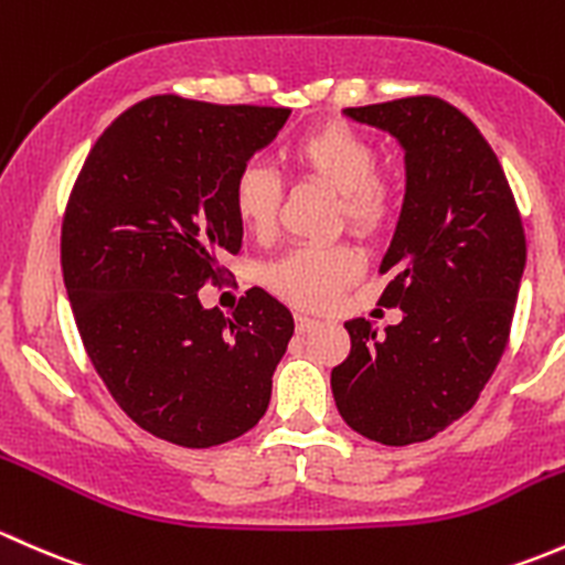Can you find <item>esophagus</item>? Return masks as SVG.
Instances as JSON below:
<instances>
[{"label":"esophagus","instance_id":"obj_1","mask_svg":"<svg viewBox=\"0 0 565 565\" xmlns=\"http://www.w3.org/2000/svg\"><path fill=\"white\" fill-rule=\"evenodd\" d=\"M318 326H321V321H318V318H310V316H296V331H299V334H310L312 329H318Z\"/></svg>","mask_w":565,"mask_h":565}]
</instances>
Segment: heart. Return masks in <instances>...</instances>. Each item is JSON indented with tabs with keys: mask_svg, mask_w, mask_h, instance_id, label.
<instances>
[{
	"mask_svg": "<svg viewBox=\"0 0 565 565\" xmlns=\"http://www.w3.org/2000/svg\"><path fill=\"white\" fill-rule=\"evenodd\" d=\"M290 162L301 177H310L340 193L345 223L356 234L375 236L394 212L392 179L377 173V152L367 136L342 121H326L296 138L288 149ZM282 203V182L269 166L244 162L231 184V206L249 234L269 239L277 228ZM364 269L359 249L296 247L264 269V282L288 305L301 310H323Z\"/></svg>",
	"mask_w": 565,
	"mask_h": 565,
	"instance_id": "heart-1",
	"label": "heart"
}]
</instances>
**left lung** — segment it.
I'll return each mask as SVG.
<instances>
[{"label":"left lung","mask_w":565,"mask_h":565,"mask_svg":"<svg viewBox=\"0 0 565 565\" xmlns=\"http://www.w3.org/2000/svg\"><path fill=\"white\" fill-rule=\"evenodd\" d=\"M342 114L397 138L405 201L381 260V301L403 321L386 334L345 323L351 353L331 370L340 416L364 438L408 446L465 416L509 342L525 271V231L505 173L479 127L438 97Z\"/></svg>","instance_id":"8db88e82"}]
</instances>
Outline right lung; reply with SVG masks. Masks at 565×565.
<instances>
[{"instance_id":"add662e5","label":"right lung","mask_w":565,"mask_h":565,"mask_svg":"<svg viewBox=\"0 0 565 565\" xmlns=\"http://www.w3.org/2000/svg\"><path fill=\"white\" fill-rule=\"evenodd\" d=\"M290 108L157 95L97 138L62 223L75 326L110 397L168 444L209 449L260 422L294 316L249 288L234 316L198 290L239 253L231 184Z\"/></svg>"}]
</instances>
